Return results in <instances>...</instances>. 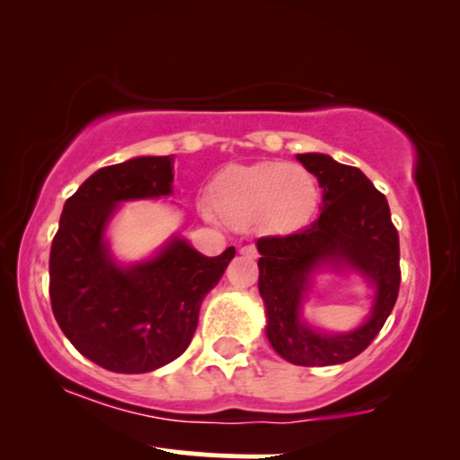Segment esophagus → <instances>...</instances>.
I'll use <instances>...</instances> for the list:
<instances>
[{"label":"esophagus","mask_w":460,"mask_h":460,"mask_svg":"<svg viewBox=\"0 0 460 460\" xmlns=\"http://www.w3.org/2000/svg\"><path fill=\"white\" fill-rule=\"evenodd\" d=\"M241 255H247V257H251V260H255L257 249L253 247V244H244V247H241Z\"/></svg>","instance_id":"1"}]
</instances>
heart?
<instances>
[{
    "mask_svg": "<svg viewBox=\"0 0 460 460\" xmlns=\"http://www.w3.org/2000/svg\"><path fill=\"white\" fill-rule=\"evenodd\" d=\"M316 197L312 175L280 161L226 167L209 186L213 211L232 228L288 230L310 216Z\"/></svg>",
    "mask_w": 460,
    "mask_h": 460,
    "instance_id": "obj_1",
    "label": "heart"
}]
</instances>
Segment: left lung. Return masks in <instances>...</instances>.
<instances>
[{
	"instance_id": "left-lung-1",
	"label": "left lung",
	"mask_w": 460,
	"mask_h": 460,
	"mask_svg": "<svg viewBox=\"0 0 460 460\" xmlns=\"http://www.w3.org/2000/svg\"><path fill=\"white\" fill-rule=\"evenodd\" d=\"M297 161L323 188L320 216L287 236H263L260 293L266 304V335L287 362L297 367L343 364L373 343L392 314L400 291V238L385 194L358 167L329 155H297ZM323 265H349L377 288L367 323L341 336H326L300 323V299L309 276Z\"/></svg>"
}]
</instances>
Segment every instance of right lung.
I'll return each mask as SVG.
<instances>
[{
    "mask_svg": "<svg viewBox=\"0 0 460 460\" xmlns=\"http://www.w3.org/2000/svg\"><path fill=\"white\" fill-rule=\"evenodd\" d=\"M173 155L102 167L66 199L49 251V299L75 349L112 373H150L186 351L205 295L234 247L207 257L172 238L153 260L112 261L104 228L117 203L172 194Z\"/></svg>",
    "mask_w": 460,
    "mask_h": 460,
    "instance_id": "add662e5",
    "label": "right lung"
}]
</instances>
